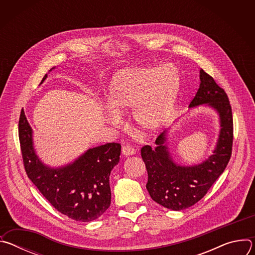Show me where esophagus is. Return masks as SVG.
<instances>
[{"instance_id": "34e87169", "label": "esophagus", "mask_w": 255, "mask_h": 255, "mask_svg": "<svg viewBox=\"0 0 255 255\" xmlns=\"http://www.w3.org/2000/svg\"><path fill=\"white\" fill-rule=\"evenodd\" d=\"M122 154L125 156H129V155H133L135 154V150L130 145H123L122 146Z\"/></svg>"}]
</instances>
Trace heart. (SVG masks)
Listing matches in <instances>:
<instances>
[{
    "instance_id": "1",
    "label": "heart",
    "mask_w": 255,
    "mask_h": 255,
    "mask_svg": "<svg viewBox=\"0 0 255 255\" xmlns=\"http://www.w3.org/2000/svg\"><path fill=\"white\" fill-rule=\"evenodd\" d=\"M180 90V75L171 63L134 66L116 74L109 86L108 123L117 126L132 110L134 124L147 133L161 128L168 119Z\"/></svg>"
}]
</instances>
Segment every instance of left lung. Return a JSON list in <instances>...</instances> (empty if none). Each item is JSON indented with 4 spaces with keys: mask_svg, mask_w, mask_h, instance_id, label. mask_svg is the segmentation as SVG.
I'll list each match as a JSON object with an SVG mask.
<instances>
[{
    "mask_svg": "<svg viewBox=\"0 0 255 255\" xmlns=\"http://www.w3.org/2000/svg\"><path fill=\"white\" fill-rule=\"evenodd\" d=\"M200 81L199 90L189 108L209 107L219 117L220 131L213 153L198 164L177 163L168 147L167 130L156 138L154 148L145 145L141 149L148 173L146 189L151 199L173 211L198 203L223 173L232 152L233 119L228 97L203 69L200 70Z\"/></svg>",
    "mask_w": 255,
    "mask_h": 255,
    "instance_id": "obj_1",
    "label": "left lung"
}]
</instances>
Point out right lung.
<instances>
[{
  "label": "right lung",
  "instance_id": "obj_1",
  "mask_svg": "<svg viewBox=\"0 0 255 255\" xmlns=\"http://www.w3.org/2000/svg\"><path fill=\"white\" fill-rule=\"evenodd\" d=\"M46 79L47 75L40 85ZM19 139L28 177L58 212L76 221L91 222L110 207V174L120 160L119 143L89 148L67 164L49 166L36 153L33 130L24 110L19 120Z\"/></svg>",
  "mask_w": 255,
  "mask_h": 255
}]
</instances>
